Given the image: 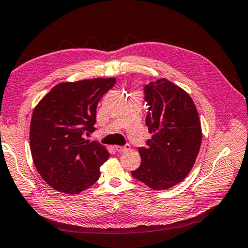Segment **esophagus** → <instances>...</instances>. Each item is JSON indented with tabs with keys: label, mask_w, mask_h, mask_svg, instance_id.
I'll list each match as a JSON object with an SVG mask.
<instances>
[{
	"label": "esophagus",
	"mask_w": 248,
	"mask_h": 248,
	"mask_svg": "<svg viewBox=\"0 0 248 248\" xmlns=\"http://www.w3.org/2000/svg\"><path fill=\"white\" fill-rule=\"evenodd\" d=\"M129 149H130L129 144H126V145H123V146H115V150H117V152H119V153L125 152V151H127Z\"/></svg>",
	"instance_id": "obj_1"
}]
</instances>
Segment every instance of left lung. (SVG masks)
I'll use <instances>...</instances> for the list:
<instances>
[{
  "label": "left lung",
  "instance_id": "obj_1",
  "mask_svg": "<svg viewBox=\"0 0 248 248\" xmlns=\"http://www.w3.org/2000/svg\"><path fill=\"white\" fill-rule=\"evenodd\" d=\"M144 95L145 124L153 136L138 149L141 164L131 175L153 189H168L188 175L198 156L199 114L188 93L165 78L146 84Z\"/></svg>",
  "mask_w": 248,
  "mask_h": 248
}]
</instances>
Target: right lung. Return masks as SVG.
<instances>
[{"label":"right lung","instance_id":"right-lung-1","mask_svg":"<svg viewBox=\"0 0 248 248\" xmlns=\"http://www.w3.org/2000/svg\"><path fill=\"white\" fill-rule=\"evenodd\" d=\"M114 84L115 78L59 83L35 107L30 127L32 158L55 190L77 195L99 179L109 152L84 135L95 130L96 107Z\"/></svg>","mask_w":248,"mask_h":248}]
</instances>
